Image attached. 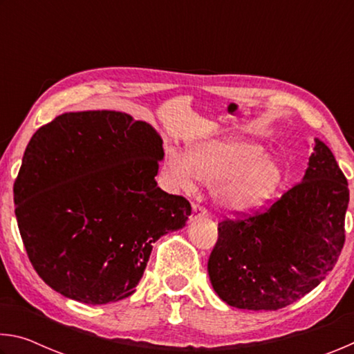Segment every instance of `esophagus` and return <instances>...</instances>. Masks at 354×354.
<instances>
[{
	"label": "esophagus",
	"mask_w": 354,
	"mask_h": 354,
	"mask_svg": "<svg viewBox=\"0 0 354 354\" xmlns=\"http://www.w3.org/2000/svg\"><path fill=\"white\" fill-rule=\"evenodd\" d=\"M192 218H196V217H207V211L206 207H203L201 205H194L192 206Z\"/></svg>",
	"instance_id": "esophagus-1"
}]
</instances>
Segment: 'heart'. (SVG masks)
Masks as SVG:
<instances>
[{
  "label": "heart",
  "mask_w": 354,
  "mask_h": 354,
  "mask_svg": "<svg viewBox=\"0 0 354 354\" xmlns=\"http://www.w3.org/2000/svg\"><path fill=\"white\" fill-rule=\"evenodd\" d=\"M164 173L179 190H192L196 179L214 185L215 201L232 212H248L263 206L286 179L283 165L268 158L261 143L248 139L200 142L190 148L189 158L170 149Z\"/></svg>",
  "instance_id": "heart-1"
}]
</instances>
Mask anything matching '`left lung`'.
<instances>
[{"instance_id": "8db88e82", "label": "left lung", "mask_w": 354, "mask_h": 354, "mask_svg": "<svg viewBox=\"0 0 354 354\" xmlns=\"http://www.w3.org/2000/svg\"><path fill=\"white\" fill-rule=\"evenodd\" d=\"M348 201L345 175L331 149L315 139L301 183L263 211L220 221L207 261L214 290L239 309L277 310L295 303L337 262Z\"/></svg>"}]
</instances>
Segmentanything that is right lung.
<instances>
[{"label":"right lung","instance_id":"right-lung-1","mask_svg":"<svg viewBox=\"0 0 354 354\" xmlns=\"http://www.w3.org/2000/svg\"><path fill=\"white\" fill-rule=\"evenodd\" d=\"M162 158L156 129L124 112H68L35 131L14 183L15 215L51 289L86 304L133 295L153 243L192 212L158 187Z\"/></svg>","mask_w":354,"mask_h":354}]
</instances>
